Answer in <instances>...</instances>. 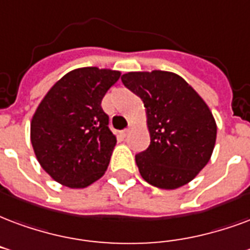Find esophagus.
Instances as JSON below:
<instances>
[{
    "instance_id": "obj_1",
    "label": "esophagus",
    "mask_w": 250,
    "mask_h": 250,
    "mask_svg": "<svg viewBox=\"0 0 250 250\" xmlns=\"http://www.w3.org/2000/svg\"><path fill=\"white\" fill-rule=\"evenodd\" d=\"M130 132H131V127H128V128H125V130L122 131V135H123V136H127Z\"/></svg>"
}]
</instances>
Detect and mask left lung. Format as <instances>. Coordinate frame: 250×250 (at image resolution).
I'll use <instances>...</instances> for the list:
<instances>
[{
    "label": "left lung",
    "mask_w": 250,
    "mask_h": 250,
    "mask_svg": "<svg viewBox=\"0 0 250 250\" xmlns=\"http://www.w3.org/2000/svg\"><path fill=\"white\" fill-rule=\"evenodd\" d=\"M125 87L143 101L151 143L135 156L142 177L162 189L186 186L207 166L217 127L200 95L169 71L122 75Z\"/></svg>",
    "instance_id": "left-lung-1"
}]
</instances>
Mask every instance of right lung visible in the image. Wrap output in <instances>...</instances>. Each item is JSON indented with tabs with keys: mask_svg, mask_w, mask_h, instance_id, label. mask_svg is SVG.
<instances>
[{
	"mask_svg": "<svg viewBox=\"0 0 250 250\" xmlns=\"http://www.w3.org/2000/svg\"><path fill=\"white\" fill-rule=\"evenodd\" d=\"M119 71L82 67L59 79L31 119L36 156L55 182L70 188L90 186L108 167L116 144L102 99Z\"/></svg>",
	"mask_w": 250,
	"mask_h": 250,
	"instance_id": "right-lung-1",
	"label": "right lung"
}]
</instances>
